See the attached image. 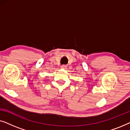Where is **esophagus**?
I'll return each mask as SVG.
<instances>
[{"label":"esophagus","instance_id":"obj_1","mask_svg":"<svg viewBox=\"0 0 130 130\" xmlns=\"http://www.w3.org/2000/svg\"><path fill=\"white\" fill-rule=\"evenodd\" d=\"M66 67H67V66H65V65H63V66H61V68L63 69H66Z\"/></svg>","mask_w":130,"mask_h":130}]
</instances>
